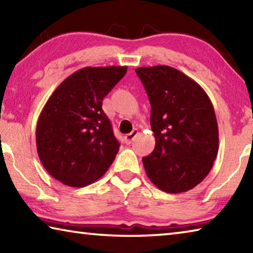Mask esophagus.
<instances>
[{
	"instance_id": "esophagus-1",
	"label": "esophagus",
	"mask_w": 253,
	"mask_h": 253,
	"mask_svg": "<svg viewBox=\"0 0 253 253\" xmlns=\"http://www.w3.org/2000/svg\"><path fill=\"white\" fill-rule=\"evenodd\" d=\"M137 134H138V130H137V129H132L131 132H129V134H127V135L125 136V143H126V144H130V143L132 142V139H134L135 137H136Z\"/></svg>"
}]
</instances>
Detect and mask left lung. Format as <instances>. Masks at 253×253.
I'll use <instances>...</instances> for the list:
<instances>
[{
    "mask_svg": "<svg viewBox=\"0 0 253 253\" xmlns=\"http://www.w3.org/2000/svg\"><path fill=\"white\" fill-rule=\"evenodd\" d=\"M151 102L155 148L143 158L148 178L166 193L195 187L210 173L219 151V129L207 92L169 66L135 70Z\"/></svg>",
    "mask_w": 253,
    "mask_h": 253,
    "instance_id": "1",
    "label": "left lung"
}]
</instances>
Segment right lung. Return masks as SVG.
Listing matches in <instances>:
<instances>
[{"mask_svg":"<svg viewBox=\"0 0 253 253\" xmlns=\"http://www.w3.org/2000/svg\"><path fill=\"white\" fill-rule=\"evenodd\" d=\"M127 67H85L58 85L42 109L36 139L40 161L65 185L84 187L106 173L119 142L102 100Z\"/></svg>","mask_w":253,"mask_h":253,"instance_id":"right-lung-1","label":"right lung"}]
</instances>
